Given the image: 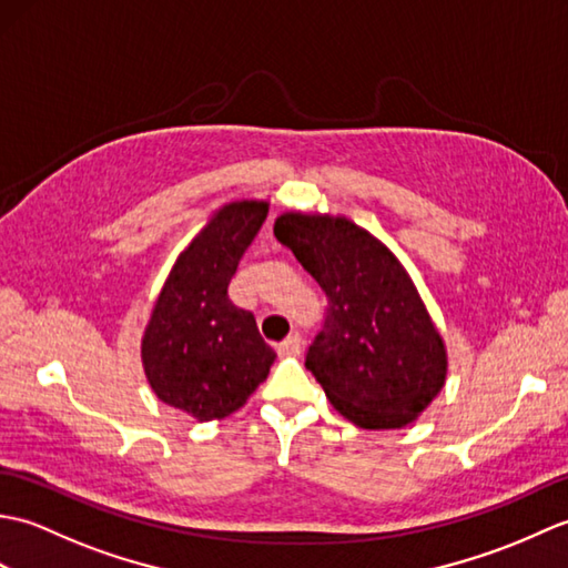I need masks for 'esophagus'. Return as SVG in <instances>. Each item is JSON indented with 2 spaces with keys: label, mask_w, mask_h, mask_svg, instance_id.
<instances>
[{
  "label": "esophagus",
  "mask_w": 568,
  "mask_h": 568,
  "mask_svg": "<svg viewBox=\"0 0 568 568\" xmlns=\"http://www.w3.org/2000/svg\"><path fill=\"white\" fill-rule=\"evenodd\" d=\"M303 352V336L300 334H291L285 342L277 344V354L281 356H300Z\"/></svg>",
  "instance_id": "esophagus-1"
}]
</instances>
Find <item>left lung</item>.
Here are the masks:
<instances>
[{
	"label": "left lung",
	"instance_id": "left-lung-1",
	"mask_svg": "<svg viewBox=\"0 0 568 568\" xmlns=\"http://www.w3.org/2000/svg\"><path fill=\"white\" fill-rule=\"evenodd\" d=\"M273 234L329 300L305 366L361 429L415 422L446 383V344L395 253L344 214L283 212Z\"/></svg>",
	"mask_w": 568,
	"mask_h": 568
}]
</instances>
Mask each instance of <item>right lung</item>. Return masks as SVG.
<instances>
[{"mask_svg": "<svg viewBox=\"0 0 568 568\" xmlns=\"http://www.w3.org/2000/svg\"><path fill=\"white\" fill-rule=\"evenodd\" d=\"M265 214V200H236L214 210L180 251L141 336L151 390L197 422L244 407L275 361L251 312L226 295L241 253Z\"/></svg>", "mask_w": 568, "mask_h": 568, "instance_id": "right-lung-1", "label": "right lung"}]
</instances>
